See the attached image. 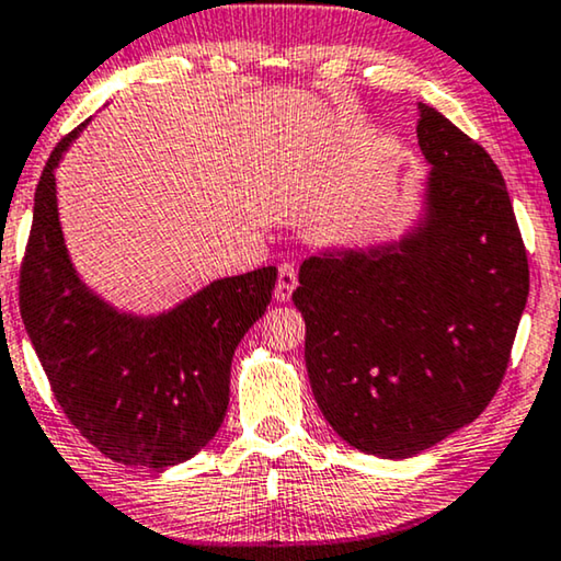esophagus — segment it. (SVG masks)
<instances>
[{
  "mask_svg": "<svg viewBox=\"0 0 561 561\" xmlns=\"http://www.w3.org/2000/svg\"><path fill=\"white\" fill-rule=\"evenodd\" d=\"M297 287V270L295 264L284 262L279 264V277H277V289H274V297L279 299V302H287L291 297V291Z\"/></svg>",
  "mask_w": 561,
  "mask_h": 561,
  "instance_id": "1",
  "label": "esophagus"
}]
</instances>
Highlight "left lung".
Returning <instances> with one entry per match:
<instances>
[{"label":"left lung","instance_id":"left-lung-1","mask_svg":"<svg viewBox=\"0 0 561 561\" xmlns=\"http://www.w3.org/2000/svg\"><path fill=\"white\" fill-rule=\"evenodd\" d=\"M427 208L399 243L305 259L295 289L314 401L360 453L401 460L478 420L508 368L528 259L491 154L416 104Z\"/></svg>","mask_w":561,"mask_h":561}]
</instances>
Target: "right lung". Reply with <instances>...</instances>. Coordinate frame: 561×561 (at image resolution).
<instances>
[{"instance_id":"obj_1","label":"right lung","mask_w":561,"mask_h":561,"mask_svg":"<svg viewBox=\"0 0 561 561\" xmlns=\"http://www.w3.org/2000/svg\"><path fill=\"white\" fill-rule=\"evenodd\" d=\"M50 152L20 270V312L70 424L114 462L164 470L198 455L224 422L236 345L272 302L277 266L210 282L175 310L137 318L78 279L62 241Z\"/></svg>"}]
</instances>
